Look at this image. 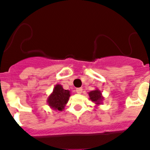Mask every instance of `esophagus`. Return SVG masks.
<instances>
[{
	"label": "esophagus",
	"mask_w": 150,
	"mask_h": 150,
	"mask_svg": "<svg viewBox=\"0 0 150 150\" xmlns=\"http://www.w3.org/2000/svg\"><path fill=\"white\" fill-rule=\"evenodd\" d=\"M76 92L78 93H79V94H81L83 92V89L81 88H76Z\"/></svg>",
	"instance_id": "esophagus-1"
}]
</instances>
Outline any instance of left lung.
<instances>
[{
	"mask_svg": "<svg viewBox=\"0 0 150 150\" xmlns=\"http://www.w3.org/2000/svg\"><path fill=\"white\" fill-rule=\"evenodd\" d=\"M88 94L89 96V99H91L92 102H94V104H96V107L100 105V104H102V101L104 100V98L102 96V92H101L100 90L96 88V90L88 92Z\"/></svg>",
	"mask_w": 150,
	"mask_h": 150,
	"instance_id": "1",
	"label": "left lung"
}]
</instances>
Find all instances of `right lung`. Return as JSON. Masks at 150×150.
Segmentation results:
<instances>
[{
  "instance_id": "obj_1",
  "label": "right lung",
  "mask_w": 150,
  "mask_h": 150,
  "mask_svg": "<svg viewBox=\"0 0 150 150\" xmlns=\"http://www.w3.org/2000/svg\"><path fill=\"white\" fill-rule=\"evenodd\" d=\"M69 96L70 91L69 90H64L62 85L57 84L52 93L48 96L47 103L53 110L62 111L69 101Z\"/></svg>"
}]
</instances>
